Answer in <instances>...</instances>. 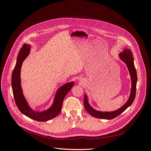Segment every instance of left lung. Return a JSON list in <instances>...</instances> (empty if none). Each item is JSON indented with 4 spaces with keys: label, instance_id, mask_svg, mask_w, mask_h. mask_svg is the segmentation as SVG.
<instances>
[{
    "label": "left lung",
    "instance_id": "1",
    "mask_svg": "<svg viewBox=\"0 0 151 151\" xmlns=\"http://www.w3.org/2000/svg\"><path fill=\"white\" fill-rule=\"evenodd\" d=\"M119 57L126 63V65L127 66L128 69L129 70L130 75L131 76L132 89H131L130 97L127 100V101L125 103V104L124 106H122L121 108L118 109L117 110H116L114 111H112V112H101L93 109L90 106L88 101V99H87V96L85 95L84 99V108L87 111L94 117L99 118V119H114L119 114H121L129 106H130L132 104L133 101L134 100V98H135L137 82V70L134 65L133 54L130 50L125 49L122 52L120 53Z\"/></svg>",
    "mask_w": 151,
    "mask_h": 151
}]
</instances>
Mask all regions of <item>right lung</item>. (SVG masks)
I'll return each mask as SVG.
<instances>
[{
  "instance_id": "add662e5",
  "label": "right lung",
  "mask_w": 151,
  "mask_h": 151,
  "mask_svg": "<svg viewBox=\"0 0 151 151\" xmlns=\"http://www.w3.org/2000/svg\"><path fill=\"white\" fill-rule=\"evenodd\" d=\"M30 49L29 45L24 44L21 48L13 69L12 76V86L14 101L20 111L26 116L39 122H45L56 117L60 112L63 99L67 93L71 90L74 83H68L59 89L55 94L54 104L51 107L43 112H36L32 109L24 97L21 87L20 71L22 63L28 55Z\"/></svg>"
}]
</instances>
